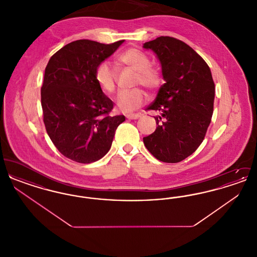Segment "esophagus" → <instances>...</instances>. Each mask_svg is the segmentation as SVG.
Here are the masks:
<instances>
[{"label":"esophagus","instance_id":"34e87169","mask_svg":"<svg viewBox=\"0 0 257 257\" xmlns=\"http://www.w3.org/2000/svg\"><path fill=\"white\" fill-rule=\"evenodd\" d=\"M125 116L128 119H138L139 117H141V114H139V113H127V114H125Z\"/></svg>","mask_w":257,"mask_h":257}]
</instances>
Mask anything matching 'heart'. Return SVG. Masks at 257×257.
<instances>
[{
  "mask_svg": "<svg viewBox=\"0 0 257 257\" xmlns=\"http://www.w3.org/2000/svg\"><path fill=\"white\" fill-rule=\"evenodd\" d=\"M116 61L136 71L135 84L142 85L150 91L158 89L163 78L159 69L150 65V59L145 52L137 48H130L116 57ZM94 78L101 90L110 94L115 89V74L108 61L100 62L95 69ZM147 100L146 92L135 87L130 90H121L115 97V104L122 111H133L144 105Z\"/></svg>",
  "mask_w": 257,
  "mask_h": 257,
  "instance_id": "b5f03b06",
  "label": "heart"
}]
</instances>
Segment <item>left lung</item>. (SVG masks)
Listing matches in <instances>:
<instances>
[{
    "mask_svg": "<svg viewBox=\"0 0 257 257\" xmlns=\"http://www.w3.org/2000/svg\"><path fill=\"white\" fill-rule=\"evenodd\" d=\"M161 63L166 83L147 110H156L157 128L144 138L147 150L165 163H178L203 142L211 122L215 84L205 61L183 41L160 37L144 44Z\"/></svg>",
    "mask_w": 257,
    "mask_h": 257,
    "instance_id": "left-lung-1",
    "label": "left lung"
}]
</instances>
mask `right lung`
Listing matches in <instances>:
<instances>
[{"label": "right lung", "instance_id": "obj_1", "mask_svg": "<svg viewBox=\"0 0 257 257\" xmlns=\"http://www.w3.org/2000/svg\"><path fill=\"white\" fill-rule=\"evenodd\" d=\"M88 39L73 41L55 53L41 87L43 121L51 141L63 156L89 164L104 157L124 115H110L113 102L95 81L98 64L122 44Z\"/></svg>", "mask_w": 257, "mask_h": 257}]
</instances>
